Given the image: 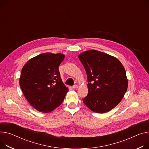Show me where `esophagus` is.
<instances>
[{"label": "esophagus", "mask_w": 149, "mask_h": 149, "mask_svg": "<svg viewBox=\"0 0 149 149\" xmlns=\"http://www.w3.org/2000/svg\"><path fill=\"white\" fill-rule=\"evenodd\" d=\"M78 87V85H77V84H75V85H74V86H72V88H74V89H77Z\"/></svg>", "instance_id": "1"}]
</instances>
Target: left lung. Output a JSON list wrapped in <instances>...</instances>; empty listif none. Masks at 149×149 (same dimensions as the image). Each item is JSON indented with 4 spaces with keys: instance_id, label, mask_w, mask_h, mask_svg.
<instances>
[{
    "instance_id": "left-lung-1",
    "label": "left lung",
    "mask_w": 149,
    "mask_h": 149,
    "mask_svg": "<svg viewBox=\"0 0 149 149\" xmlns=\"http://www.w3.org/2000/svg\"><path fill=\"white\" fill-rule=\"evenodd\" d=\"M78 58L87 75L88 92L83 103L94 112L110 111L120 103L127 90L124 66L116 58L95 50L80 53Z\"/></svg>"
}]
</instances>
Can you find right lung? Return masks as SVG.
Masks as SVG:
<instances>
[{
    "instance_id": "obj_1",
    "label": "right lung",
    "mask_w": 149,
    "mask_h": 149,
    "mask_svg": "<svg viewBox=\"0 0 149 149\" xmlns=\"http://www.w3.org/2000/svg\"><path fill=\"white\" fill-rule=\"evenodd\" d=\"M64 58L62 53H44L30 59L22 68L19 86L26 100L39 112L55 109L68 91L59 71Z\"/></svg>"
}]
</instances>
